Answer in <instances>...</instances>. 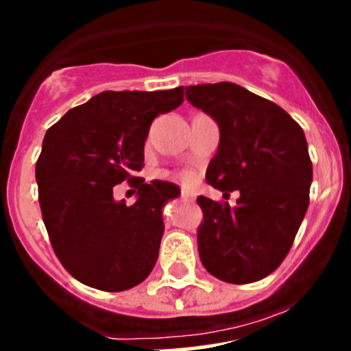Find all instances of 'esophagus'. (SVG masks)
<instances>
[{"instance_id":"1","label":"esophagus","mask_w":351,"mask_h":351,"mask_svg":"<svg viewBox=\"0 0 351 351\" xmlns=\"http://www.w3.org/2000/svg\"><path fill=\"white\" fill-rule=\"evenodd\" d=\"M182 199L193 200V199H195V197H193V193H190V192H186V190H183V192H182Z\"/></svg>"}]
</instances>
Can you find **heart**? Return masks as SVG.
I'll return each instance as SVG.
<instances>
[{
	"instance_id": "obj_1",
	"label": "heart",
	"mask_w": 351,
	"mask_h": 351,
	"mask_svg": "<svg viewBox=\"0 0 351 351\" xmlns=\"http://www.w3.org/2000/svg\"><path fill=\"white\" fill-rule=\"evenodd\" d=\"M175 180L176 182L183 183V185H192V183L195 182V176H193V173L190 171H182L175 176Z\"/></svg>"
}]
</instances>
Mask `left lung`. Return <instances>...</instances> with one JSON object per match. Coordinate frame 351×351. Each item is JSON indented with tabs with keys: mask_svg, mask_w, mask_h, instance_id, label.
<instances>
[{
	"mask_svg": "<svg viewBox=\"0 0 351 351\" xmlns=\"http://www.w3.org/2000/svg\"><path fill=\"white\" fill-rule=\"evenodd\" d=\"M186 101L219 127L206 180L237 207L200 195L197 231L204 267L247 285L269 276L290 252L308 207L312 162L300 125L278 104L231 82L186 87Z\"/></svg>",
	"mask_w": 351,
	"mask_h": 351,
	"instance_id": "left-lung-1",
	"label": "left lung"
}]
</instances>
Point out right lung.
I'll return each mask as SVG.
<instances>
[{"instance_id":"add662e5","label":"right lung","mask_w":351,"mask_h":351,"mask_svg":"<svg viewBox=\"0 0 351 351\" xmlns=\"http://www.w3.org/2000/svg\"><path fill=\"white\" fill-rule=\"evenodd\" d=\"M183 103L169 90H104L68 111L46 132L36 165L39 204L54 254L87 287L125 291L151 274L159 255L162 207L180 195L175 183H144L152 120ZM138 189L132 206L114 201V184Z\"/></svg>"}]
</instances>
